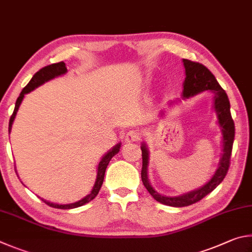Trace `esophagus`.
<instances>
[{
    "instance_id": "1",
    "label": "esophagus",
    "mask_w": 252,
    "mask_h": 252,
    "mask_svg": "<svg viewBox=\"0 0 252 252\" xmlns=\"http://www.w3.org/2000/svg\"><path fill=\"white\" fill-rule=\"evenodd\" d=\"M140 138H142V136H140V134L138 133V131L131 129V130L128 131V133L126 134L125 142L126 143H135V142H138Z\"/></svg>"
}]
</instances>
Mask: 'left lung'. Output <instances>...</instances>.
Instances as JSON below:
<instances>
[{"label": "left lung", "instance_id": "1", "mask_svg": "<svg viewBox=\"0 0 252 252\" xmlns=\"http://www.w3.org/2000/svg\"><path fill=\"white\" fill-rule=\"evenodd\" d=\"M184 66L186 69V78L184 83V97H190L201 93L204 91H211L215 94L214 104L215 109L218 114L219 125L222 130V144H223V153L222 158L220 160V165L218 170L209 183H207L204 187L197 190H193L186 193V195L179 197H166L161 196L159 193L154 190L147 178V165H148V151L142 146V157H143V168H142V180L144 186L146 187L148 192L151 193L153 198L160 204H164L171 207H186L189 205L195 204V202L201 200L208 193H210L214 189L217 188L218 185L222 182L230 167V158L232 152L233 139H235V123L231 117L230 113V101L227 96L226 91L219 85L216 79L215 75L206 67L205 65L198 62H192L190 60L184 59Z\"/></svg>", "mask_w": 252, "mask_h": 252}]
</instances>
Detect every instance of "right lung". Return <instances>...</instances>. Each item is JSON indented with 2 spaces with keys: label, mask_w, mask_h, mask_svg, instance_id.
Here are the masks:
<instances>
[{
  "label": "right lung",
  "mask_w": 252,
  "mask_h": 252,
  "mask_svg": "<svg viewBox=\"0 0 252 252\" xmlns=\"http://www.w3.org/2000/svg\"><path fill=\"white\" fill-rule=\"evenodd\" d=\"M66 72H67V68L65 67V63H64V62H60V63H54V64L47 65V66H45V67L41 68V69L38 70V72H36V73L34 74V76L32 77V79H31L30 83L23 88V90H22L20 96L17 97L16 103H15L14 112H13L12 116L10 118V123H8V133H10V131H11L13 121H14L15 115L17 113V109H19L20 105L22 103V100H23L24 95L28 94V93H30L31 91H33L34 88H36L37 86L42 85L43 83L50 81V79L54 78L55 76H59V75L65 74ZM119 147H121V144L116 145V146H115L112 149V151L108 152L103 158H101V160H100L99 165H98V168H97L96 183L94 185V187H93L90 195H87L85 198H83L82 200H79L77 202H74V204H69V205H56V204H53V202H48V201L44 200V199H42V200L45 202L46 205H48L50 207H53V208L73 209V208H77V207H81L83 205H85V204H87V202H90L91 200L94 199V198L97 195H98L101 185H103L106 168H107V166L109 164L110 159H112V158L119 152Z\"/></svg>",
  "instance_id": "obj_1"
}]
</instances>
